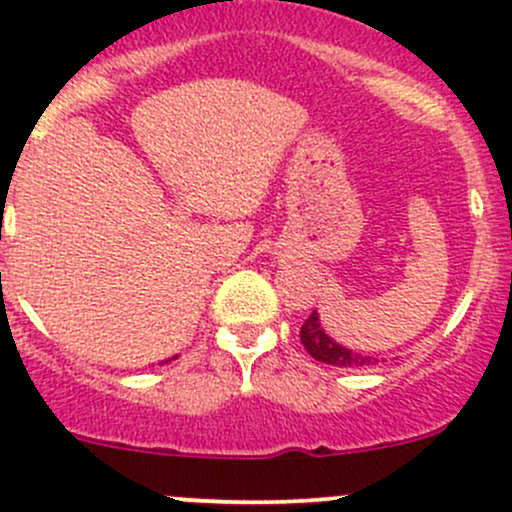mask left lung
Returning <instances> with one entry per match:
<instances>
[{
    "label": "left lung",
    "mask_w": 512,
    "mask_h": 512,
    "mask_svg": "<svg viewBox=\"0 0 512 512\" xmlns=\"http://www.w3.org/2000/svg\"><path fill=\"white\" fill-rule=\"evenodd\" d=\"M300 342L312 359L322 361V364H329V366L359 368V366L378 364V359H373V356H361L356 354V351L337 344L334 339H329L327 334H324V329L320 327V317H317L315 310H312V315L302 322Z\"/></svg>",
    "instance_id": "left-lung-1"
}]
</instances>
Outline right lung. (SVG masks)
Segmentation results:
<instances>
[{
	"label": "right lung",
	"instance_id": "1",
	"mask_svg": "<svg viewBox=\"0 0 512 512\" xmlns=\"http://www.w3.org/2000/svg\"><path fill=\"white\" fill-rule=\"evenodd\" d=\"M173 359H175V356H173Z\"/></svg>",
	"mask_w": 512,
	"mask_h": 512
}]
</instances>
